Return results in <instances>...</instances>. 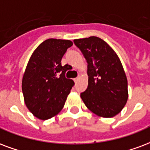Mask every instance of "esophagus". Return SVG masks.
<instances>
[{
    "label": "esophagus",
    "instance_id": "1",
    "mask_svg": "<svg viewBox=\"0 0 150 150\" xmlns=\"http://www.w3.org/2000/svg\"><path fill=\"white\" fill-rule=\"evenodd\" d=\"M79 77H77V78H75L74 79V82H75V83H77V82L79 81Z\"/></svg>",
    "mask_w": 150,
    "mask_h": 150
}]
</instances>
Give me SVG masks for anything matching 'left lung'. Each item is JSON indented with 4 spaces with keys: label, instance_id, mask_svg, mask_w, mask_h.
<instances>
[{
    "label": "left lung",
    "instance_id": "1",
    "mask_svg": "<svg viewBox=\"0 0 150 150\" xmlns=\"http://www.w3.org/2000/svg\"><path fill=\"white\" fill-rule=\"evenodd\" d=\"M87 62L88 86L81 93L86 106L95 115L112 117L128 99L127 79L114 50L96 36L74 40Z\"/></svg>",
    "mask_w": 150,
    "mask_h": 150
}]
</instances>
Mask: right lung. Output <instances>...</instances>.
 I'll return each mask as SVG.
<instances>
[{"label": "right lung", "instance_id": "obj_1", "mask_svg": "<svg viewBox=\"0 0 150 150\" xmlns=\"http://www.w3.org/2000/svg\"><path fill=\"white\" fill-rule=\"evenodd\" d=\"M71 40L48 39L41 43L31 56L22 79L24 103L35 117L47 120L63 109L75 83L67 79L61 59Z\"/></svg>", "mask_w": 150, "mask_h": 150}]
</instances>
